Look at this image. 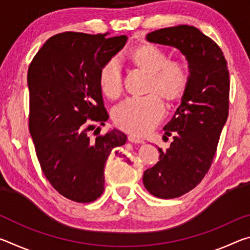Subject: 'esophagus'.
<instances>
[{
    "label": "esophagus",
    "instance_id": "34e87169",
    "mask_svg": "<svg viewBox=\"0 0 250 250\" xmlns=\"http://www.w3.org/2000/svg\"><path fill=\"white\" fill-rule=\"evenodd\" d=\"M128 140H129L130 142L134 143V145H141V143H143L142 139H139V138H137V137H135V135H133V134H129V135H128Z\"/></svg>",
    "mask_w": 250,
    "mask_h": 250
}]
</instances>
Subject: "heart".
Wrapping results in <instances>:
<instances>
[{
  "label": "heart",
  "instance_id": "heart-1",
  "mask_svg": "<svg viewBox=\"0 0 250 250\" xmlns=\"http://www.w3.org/2000/svg\"><path fill=\"white\" fill-rule=\"evenodd\" d=\"M135 67L149 74L147 92L145 97L129 98L116 105L112 119L118 128L132 134L142 135L159 124L164 115V105L158 92L167 103L181 99L188 90L191 74L188 66L179 59H170L166 50L152 44H145L130 54ZM99 87L108 98L116 99L124 89V77L119 62L111 58L99 71Z\"/></svg>",
  "mask_w": 250,
  "mask_h": 250
}]
</instances>
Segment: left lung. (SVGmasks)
<instances>
[{"mask_svg": "<svg viewBox=\"0 0 250 250\" xmlns=\"http://www.w3.org/2000/svg\"><path fill=\"white\" fill-rule=\"evenodd\" d=\"M146 40L179 48L191 74L181 104L164 126L173 135L171 146L167 151L159 147L160 161L143 174L147 191L168 200L200 184L213 163L229 110V71L219 46L194 26L161 28Z\"/></svg>", "mask_w": 250, "mask_h": 250, "instance_id": "8db88e82", "label": "left lung"}]
</instances>
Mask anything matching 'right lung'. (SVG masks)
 Here are the masks:
<instances>
[{"mask_svg": "<svg viewBox=\"0 0 250 250\" xmlns=\"http://www.w3.org/2000/svg\"><path fill=\"white\" fill-rule=\"evenodd\" d=\"M126 40L107 33H61L46 41L28 67V126L37 159L50 185L74 202L101 196L105 161L126 142L119 130L99 134L97 128L109 118L100 68Z\"/></svg>", "mask_w": 250, "mask_h": 250, "instance_id": "obj_1", "label": "right lung"}]
</instances>
